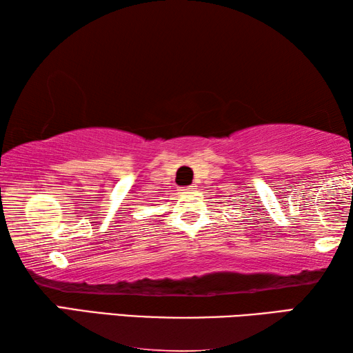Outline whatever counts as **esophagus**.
<instances>
[{"label":"esophagus","instance_id":"1","mask_svg":"<svg viewBox=\"0 0 353 353\" xmlns=\"http://www.w3.org/2000/svg\"><path fill=\"white\" fill-rule=\"evenodd\" d=\"M181 191H182V193H194L196 185H188V187H183Z\"/></svg>","mask_w":353,"mask_h":353}]
</instances>
